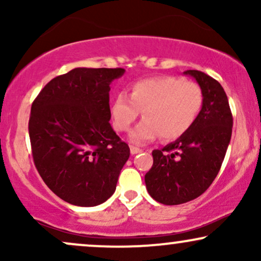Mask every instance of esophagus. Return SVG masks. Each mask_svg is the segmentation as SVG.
<instances>
[{
    "mask_svg": "<svg viewBox=\"0 0 261 261\" xmlns=\"http://www.w3.org/2000/svg\"><path fill=\"white\" fill-rule=\"evenodd\" d=\"M130 152H131V154H137V153H141V152H142V149L139 147H135V146H131Z\"/></svg>",
    "mask_w": 261,
    "mask_h": 261,
    "instance_id": "34e87169",
    "label": "esophagus"
}]
</instances>
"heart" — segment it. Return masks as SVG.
<instances>
[{"mask_svg":"<svg viewBox=\"0 0 261 261\" xmlns=\"http://www.w3.org/2000/svg\"><path fill=\"white\" fill-rule=\"evenodd\" d=\"M203 106L201 87L180 77L161 76L137 81L130 87V98L116 95L110 106L114 127L127 131L143 112V120L130 133L136 145L180 139L193 127Z\"/></svg>","mask_w":261,"mask_h":261,"instance_id":"b5f03b06","label":"heart"}]
</instances>
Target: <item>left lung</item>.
<instances>
[{"instance_id": "obj_1", "label": "left lung", "mask_w": 261, "mask_h": 261, "mask_svg": "<svg viewBox=\"0 0 261 261\" xmlns=\"http://www.w3.org/2000/svg\"><path fill=\"white\" fill-rule=\"evenodd\" d=\"M203 92L195 124L180 139L154 149L146 173L148 194L163 205H179L199 197L220 172L232 136L233 118L223 87L201 71L188 70Z\"/></svg>"}]
</instances>
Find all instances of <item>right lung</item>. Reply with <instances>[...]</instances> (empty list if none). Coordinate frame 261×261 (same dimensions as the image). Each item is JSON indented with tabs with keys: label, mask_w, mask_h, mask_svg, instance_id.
I'll return each instance as SVG.
<instances>
[{
	"label": "right lung",
	"mask_w": 261,
	"mask_h": 261,
	"mask_svg": "<svg viewBox=\"0 0 261 261\" xmlns=\"http://www.w3.org/2000/svg\"><path fill=\"white\" fill-rule=\"evenodd\" d=\"M124 73V68H73L50 81L33 101L34 164L50 190L71 205L106 202L130 157L109 122L110 85Z\"/></svg>",
	"instance_id": "right-lung-1"
}]
</instances>
